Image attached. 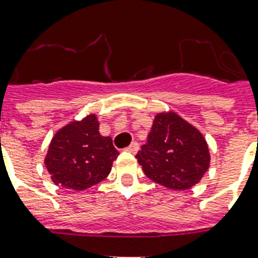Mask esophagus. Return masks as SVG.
Returning <instances> with one entry per match:
<instances>
[{
  "label": "esophagus",
  "mask_w": 258,
  "mask_h": 258,
  "mask_svg": "<svg viewBox=\"0 0 258 258\" xmlns=\"http://www.w3.org/2000/svg\"><path fill=\"white\" fill-rule=\"evenodd\" d=\"M138 150H139V145H138L137 142H134V143H131L128 147H125V151H128V153H133V154L137 153Z\"/></svg>",
  "instance_id": "obj_1"
}]
</instances>
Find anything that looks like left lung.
<instances>
[{
	"label": "left lung",
	"mask_w": 258,
	"mask_h": 258,
	"mask_svg": "<svg viewBox=\"0 0 258 258\" xmlns=\"http://www.w3.org/2000/svg\"><path fill=\"white\" fill-rule=\"evenodd\" d=\"M137 159L150 179L171 190L192 187L210 165L204 135L172 111L155 116Z\"/></svg>",
	"instance_id": "1"
}]
</instances>
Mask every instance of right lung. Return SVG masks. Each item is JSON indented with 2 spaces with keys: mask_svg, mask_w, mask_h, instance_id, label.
<instances>
[{
  "mask_svg": "<svg viewBox=\"0 0 258 258\" xmlns=\"http://www.w3.org/2000/svg\"><path fill=\"white\" fill-rule=\"evenodd\" d=\"M117 155L112 139L101 137L96 115L91 113L58 130L44 163L54 183L82 191L108 176Z\"/></svg>",
  "mask_w": 258,
  "mask_h": 258,
  "instance_id": "add662e5",
  "label": "right lung"
}]
</instances>
